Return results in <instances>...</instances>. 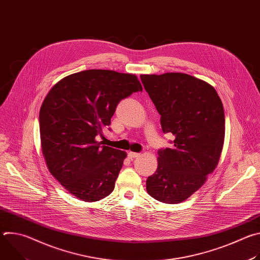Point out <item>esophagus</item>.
<instances>
[{
    "mask_svg": "<svg viewBox=\"0 0 260 260\" xmlns=\"http://www.w3.org/2000/svg\"><path fill=\"white\" fill-rule=\"evenodd\" d=\"M140 155H141L140 153H136V152H128V153H127V156H128L131 159L137 158V157H139Z\"/></svg>",
    "mask_w": 260,
    "mask_h": 260,
    "instance_id": "1",
    "label": "esophagus"
}]
</instances>
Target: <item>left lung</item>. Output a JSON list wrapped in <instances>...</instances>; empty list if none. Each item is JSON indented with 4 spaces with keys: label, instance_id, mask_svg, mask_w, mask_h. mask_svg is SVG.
<instances>
[{
    "label": "left lung",
    "instance_id": "1",
    "mask_svg": "<svg viewBox=\"0 0 260 260\" xmlns=\"http://www.w3.org/2000/svg\"><path fill=\"white\" fill-rule=\"evenodd\" d=\"M140 78L160 115L162 132L175 136L172 148L158 150V167L146 180L147 191L166 204L182 203L203 186L219 161L223 106L212 85L187 74Z\"/></svg>",
    "mask_w": 260,
    "mask_h": 260
}]
</instances>
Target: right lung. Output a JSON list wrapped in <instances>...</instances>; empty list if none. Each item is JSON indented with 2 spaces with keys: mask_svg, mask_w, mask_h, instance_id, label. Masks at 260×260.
<instances>
[{
  "mask_svg": "<svg viewBox=\"0 0 260 260\" xmlns=\"http://www.w3.org/2000/svg\"><path fill=\"white\" fill-rule=\"evenodd\" d=\"M142 90L137 76L109 70L72 74L50 89L39 114L42 152L70 193L96 202L114 190L126 153L96 139L119 102Z\"/></svg>",
  "mask_w": 260,
  "mask_h": 260,
  "instance_id": "1",
  "label": "right lung"
}]
</instances>
